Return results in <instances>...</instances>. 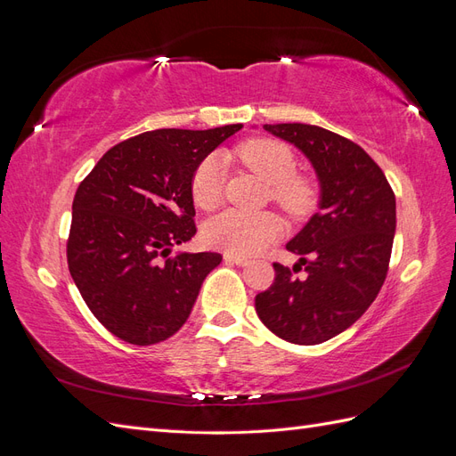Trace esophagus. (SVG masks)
Masks as SVG:
<instances>
[{"mask_svg":"<svg viewBox=\"0 0 456 456\" xmlns=\"http://www.w3.org/2000/svg\"><path fill=\"white\" fill-rule=\"evenodd\" d=\"M224 260L230 262V265H236V266H245L247 262H249L245 256H241V255H232V253H226V255H224Z\"/></svg>","mask_w":456,"mask_h":456,"instance_id":"1","label":"esophagus"}]
</instances>
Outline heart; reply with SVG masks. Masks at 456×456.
<instances>
[{
  "instance_id": "heart-1",
  "label": "heart",
  "mask_w": 456,
  "mask_h": 456,
  "mask_svg": "<svg viewBox=\"0 0 456 456\" xmlns=\"http://www.w3.org/2000/svg\"><path fill=\"white\" fill-rule=\"evenodd\" d=\"M236 156L270 184V200L289 215H305L314 200V188L305 176L295 175L297 159L283 142L253 139L238 146ZM224 161L218 154L203 158L194 169L190 191L201 209H215L223 200ZM281 220L272 213L247 215L228 209L207 220L203 238L207 245L232 255H255L278 240Z\"/></svg>"
}]
</instances>
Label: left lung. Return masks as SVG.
Returning a JSON list of instances; mask_svg holds the SVG:
<instances>
[{
    "label": "left lung",
    "mask_w": 456,
    "mask_h": 456,
    "mask_svg": "<svg viewBox=\"0 0 456 456\" xmlns=\"http://www.w3.org/2000/svg\"><path fill=\"white\" fill-rule=\"evenodd\" d=\"M265 129L295 144L322 184L320 211L287 243L300 260L293 270L273 262L275 278L255 298L273 335L312 346L354 325L386 280L395 233V196L379 165L344 136L306 123ZM305 265L307 278L292 272Z\"/></svg>",
    "instance_id": "8db88e82"
}]
</instances>
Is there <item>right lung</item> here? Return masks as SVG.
<instances>
[{"label":"right lung","mask_w":456,"mask_h":456,"mask_svg":"<svg viewBox=\"0 0 456 456\" xmlns=\"http://www.w3.org/2000/svg\"><path fill=\"white\" fill-rule=\"evenodd\" d=\"M241 129H158L110 148L81 181L66 243L70 275L110 333L150 346L181 329L218 253L171 247L196 233L190 181L198 163Z\"/></svg>","instance_id":"right-lung-1"}]
</instances>
